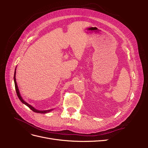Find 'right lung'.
Here are the masks:
<instances>
[{
	"instance_id": "right-lung-1",
	"label": "right lung",
	"mask_w": 148,
	"mask_h": 148,
	"mask_svg": "<svg viewBox=\"0 0 148 148\" xmlns=\"http://www.w3.org/2000/svg\"><path fill=\"white\" fill-rule=\"evenodd\" d=\"M15 77H16V69H15V73H14V77H13V78H14V83H15V90H16V92L18 97L19 99L21 101V102L22 103H23V104H25L26 106H28L29 109H31L33 112H37V113L46 114V113L49 112H51V111L53 110V109H49V110H38V109H35L34 107H33L32 106H31L30 104H29L28 103L25 102V101L23 99V98L21 97V95H20L19 89H18V85H17V83H16V78H15Z\"/></svg>"
}]
</instances>
